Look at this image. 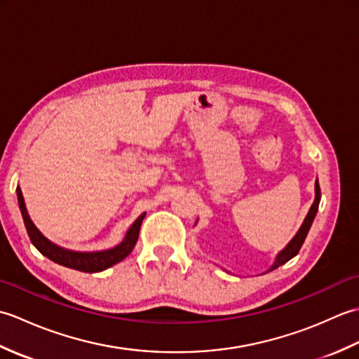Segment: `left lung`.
<instances>
[{"label":"left lung","instance_id":"1","mask_svg":"<svg viewBox=\"0 0 359 359\" xmlns=\"http://www.w3.org/2000/svg\"><path fill=\"white\" fill-rule=\"evenodd\" d=\"M315 191H316L315 202H313V205H311V208H310V211H309V215H307L306 220H304L301 230L297 231V234L292 239V242H290L288 245L278 255L276 261H274V264L271 265V269H270L269 271H271V270H274V269H278L279 265H284L285 262L290 261V259L294 257L297 253H299L302 243H304V241H306L307 234H309V230H310V226H311V224H313V219H315L316 212H318L319 201H321V188H319V182H318V180H316V184H315Z\"/></svg>","mask_w":359,"mask_h":359}]
</instances>
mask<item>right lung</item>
Wrapping results in <instances>:
<instances>
[{
    "mask_svg": "<svg viewBox=\"0 0 359 359\" xmlns=\"http://www.w3.org/2000/svg\"><path fill=\"white\" fill-rule=\"evenodd\" d=\"M17 196H18L21 216H22V220H25L30 242L34 243L35 248L40 251L43 256H46L48 259H50V261L57 262L60 265L67 266V269H74L85 273L103 271L106 269H109V266H112L114 264L123 261V259L131 253L137 239H139V231H140V225L143 222L144 212L131 225V228H129L126 233L125 241L117 247H114L111 250H104V251H94V253H79V251L65 250L46 239L44 236L38 231V228L34 225V222L30 220L27 215L25 199H22L20 187H17Z\"/></svg>",
    "mask_w": 359,
    "mask_h": 359,
    "instance_id": "right-lung-1",
    "label": "right lung"
}]
</instances>
